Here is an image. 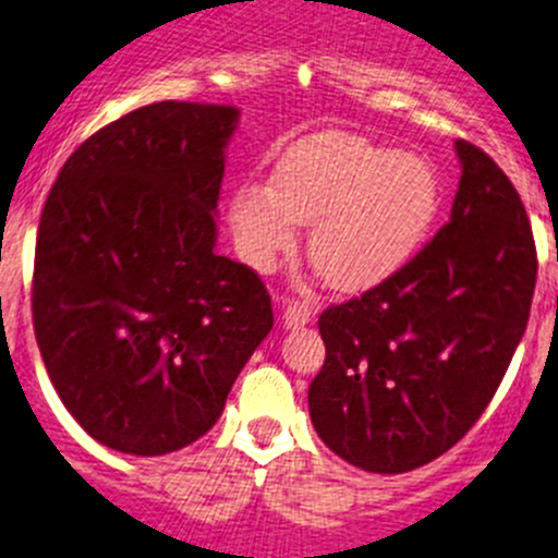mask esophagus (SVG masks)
Wrapping results in <instances>:
<instances>
[{
    "label": "esophagus",
    "mask_w": 558,
    "mask_h": 558,
    "mask_svg": "<svg viewBox=\"0 0 558 558\" xmlns=\"http://www.w3.org/2000/svg\"><path fill=\"white\" fill-rule=\"evenodd\" d=\"M313 315H315L313 304H306V301H288L282 320L288 329H299V326L310 324V320H313Z\"/></svg>",
    "instance_id": "34e87169"
}]
</instances>
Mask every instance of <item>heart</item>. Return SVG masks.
<instances>
[{
    "label": "heart",
    "instance_id": "heart-1",
    "mask_svg": "<svg viewBox=\"0 0 558 558\" xmlns=\"http://www.w3.org/2000/svg\"><path fill=\"white\" fill-rule=\"evenodd\" d=\"M442 204L426 157L392 151L345 132H320L284 146L270 185L248 179L229 198L240 257L270 270L310 223L306 254L337 290H365L415 257Z\"/></svg>",
    "mask_w": 558,
    "mask_h": 558
}]
</instances>
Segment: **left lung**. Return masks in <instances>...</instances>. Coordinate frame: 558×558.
<instances>
[{"label":"left lung","instance_id":"1","mask_svg":"<svg viewBox=\"0 0 558 558\" xmlns=\"http://www.w3.org/2000/svg\"><path fill=\"white\" fill-rule=\"evenodd\" d=\"M451 221L385 282L318 320L326 360L310 417L367 473H407L453 448L493 401L529 324L536 248L518 191L457 141Z\"/></svg>","mask_w":558,"mask_h":558}]
</instances>
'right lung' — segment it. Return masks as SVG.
<instances>
[{
	"label": "right lung",
	"mask_w": 558,
	"mask_h": 558,
	"mask_svg": "<svg viewBox=\"0 0 558 558\" xmlns=\"http://www.w3.org/2000/svg\"><path fill=\"white\" fill-rule=\"evenodd\" d=\"M238 116L137 107L65 160L40 213L35 340L60 401L112 451L196 442L274 326L263 279L216 254Z\"/></svg>",
	"instance_id": "add662e5"
}]
</instances>
